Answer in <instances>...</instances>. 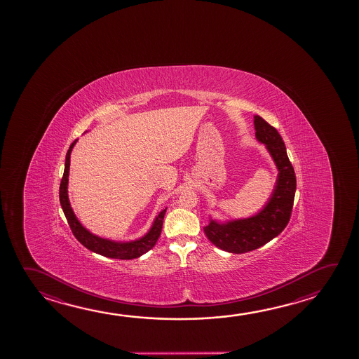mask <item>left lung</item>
Wrapping results in <instances>:
<instances>
[{
	"mask_svg": "<svg viewBox=\"0 0 359 359\" xmlns=\"http://www.w3.org/2000/svg\"><path fill=\"white\" fill-rule=\"evenodd\" d=\"M255 130L256 139L266 145L278 169L273 194L266 207L255 217L233 220L226 224L210 220L203 228L214 245L231 253L253 251L275 238L287 226L294 205L295 171L280 133L259 116H255Z\"/></svg>",
	"mask_w": 359,
	"mask_h": 359,
	"instance_id": "8db88e82",
	"label": "left lung"
}]
</instances>
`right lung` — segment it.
<instances>
[{"instance_id": "right-lung-1", "label": "right lung", "mask_w": 359, "mask_h": 359, "mask_svg": "<svg viewBox=\"0 0 359 359\" xmlns=\"http://www.w3.org/2000/svg\"><path fill=\"white\" fill-rule=\"evenodd\" d=\"M76 140L70 145L69 150L67 152L65 156V168H64L63 177L60 182V188H59V199L60 204L63 208L65 218L68 220L72 232L81 243L86 248H88L92 252H95L98 255H102L104 257L118 258V259H133L142 256L144 253L150 251L154 245H156L158 237L161 234L163 229V220H164L165 212L161 210L158 213L156 219L152 224L151 229L149 233H146L145 237L133 241V242H127V243H118L114 241L97 237L95 234L87 231L84 226L76 219V214L73 213V209L70 207L69 199H68V177H69L70 166V154L72 149L76 145Z\"/></svg>"}]
</instances>
